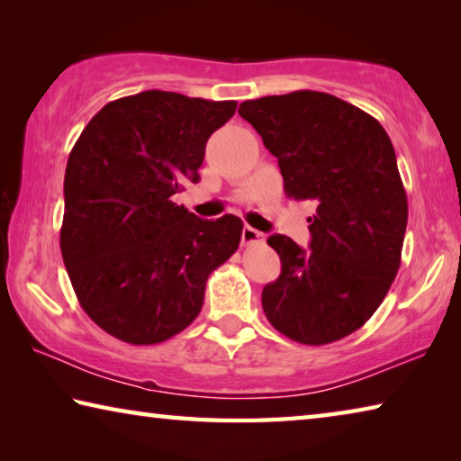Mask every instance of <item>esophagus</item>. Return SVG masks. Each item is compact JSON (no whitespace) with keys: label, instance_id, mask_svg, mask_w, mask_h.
<instances>
[{"label":"esophagus","instance_id":"1","mask_svg":"<svg viewBox=\"0 0 461 461\" xmlns=\"http://www.w3.org/2000/svg\"><path fill=\"white\" fill-rule=\"evenodd\" d=\"M256 241H262V231L246 225V228L241 230V244L249 246V244H256Z\"/></svg>","mask_w":461,"mask_h":461}]
</instances>
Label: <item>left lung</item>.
Returning <instances> with one entry per match:
<instances>
[{
  "label": "left lung",
  "instance_id": "left-lung-1",
  "mask_svg": "<svg viewBox=\"0 0 461 461\" xmlns=\"http://www.w3.org/2000/svg\"><path fill=\"white\" fill-rule=\"evenodd\" d=\"M238 113L278 158L288 197L317 205L311 249L268 238L283 270L264 286V313L307 346L346 338L380 307L401 267L409 205L393 142L372 115L330 93L244 101Z\"/></svg>",
  "mask_w": 461,
  "mask_h": 461
}]
</instances>
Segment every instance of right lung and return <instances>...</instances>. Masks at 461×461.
<instances>
[{"label": "right lung", "instance_id": "obj_1", "mask_svg": "<svg viewBox=\"0 0 461 461\" xmlns=\"http://www.w3.org/2000/svg\"><path fill=\"white\" fill-rule=\"evenodd\" d=\"M236 101L142 91L107 104L68 154L60 252L81 307L134 346L199 315L212 272L236 252V215L199 220L173 203L199 181L205 144Z\"/></svg>", "mask_w": 461, "mask_h": 461}]
</instances>
